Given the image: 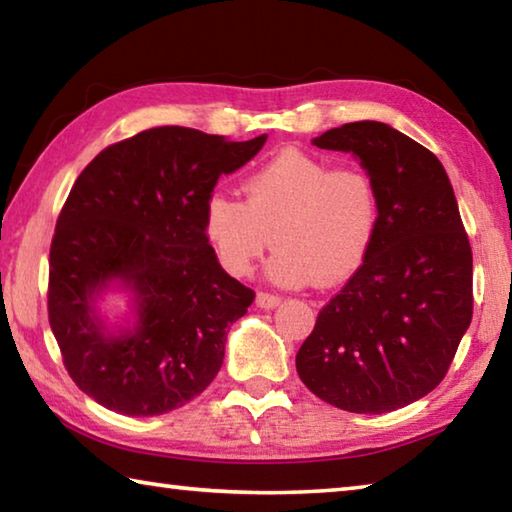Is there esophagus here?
Instances as JSON below:
<instances>
[{"label": "esophagus", "mask_w": 512, "mask_h": 512, "mask_svg": "<svg viewBox=\"0 0 512 512\" xmlns=\"http://www.w3.org/2000/svg\"><path fill=\"white\" fill-rule=\"evenodd\" d=\"M255 302H257V307H259V309H275V307L280 305V302H282V298H280V296H273V293H264V291H259V293H257V298H255Z\"/></svg>", "instance_id": "34e87169"}]
</instances>
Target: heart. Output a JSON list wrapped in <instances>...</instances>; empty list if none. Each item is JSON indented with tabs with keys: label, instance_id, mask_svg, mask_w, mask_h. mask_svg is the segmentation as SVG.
I'll return each mask as SVG.
<instances>
[{
	"label": "heart",
	"instance_id": "heart-1",
	"mask_svg": "<svg viewBox=\"0 0 512 512\" xmlns=\"http://www.w3.org/2000/svg\"><path fill=\"white\" fill-rule=\"evenodd\" d=\"M246 201L212 194L203 225L221 266L250 273L268 244V275L280 287H334L366 262L381 216L368 171L284 151L246 180Z\"/></svg>",
	"mask_w": 512,
	"mask_h": 512
}]
</instances>
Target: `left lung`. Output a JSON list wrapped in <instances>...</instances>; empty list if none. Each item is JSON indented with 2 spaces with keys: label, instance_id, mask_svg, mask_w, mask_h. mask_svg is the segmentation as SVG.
Listing matches in <instances>:
<instances>
[{
  "label": "left lung",
  "instance_id": "left-lung-1",
  "mask_svg": "<svg viewBox=\"0 0 512 512\" xmlns=\"http://www.w3.org/2000/svg\"><path fill=\"white\" fill-rule=\"evenodd\" d=\"M311 142L361 162L381 216L366 262L298 350V375L336 409H402L443 381L472 320V248L452 183L436 155L381 121Z\"/></svg>",
  "mask_w": 512,
  "mask_h": 512
}]
</instances>
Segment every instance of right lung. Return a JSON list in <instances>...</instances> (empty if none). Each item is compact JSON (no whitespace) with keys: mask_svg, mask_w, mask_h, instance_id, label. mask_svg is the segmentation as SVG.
Returning <instances> with one entry per match:
<instances>
[{"mask_svg":"<svg viewBox=\"0 0 512 512\" xmlns=\"http://www.w3.org/2000/svg\"><path fill=\"white\" fill-rule=\"evenodd\" d=\"M264 142L149 128L103 149L76 178L51 239L47 309L69 377L94 402L149 418L212 384L255 291L221 268L205 203ZM112 286L134 296L133 326L110 330L98 314Z\"/></svg>","mask_w":512,"mask_h":512,"instance_id":"add662e5","label":"right lung"}]
</instances>
